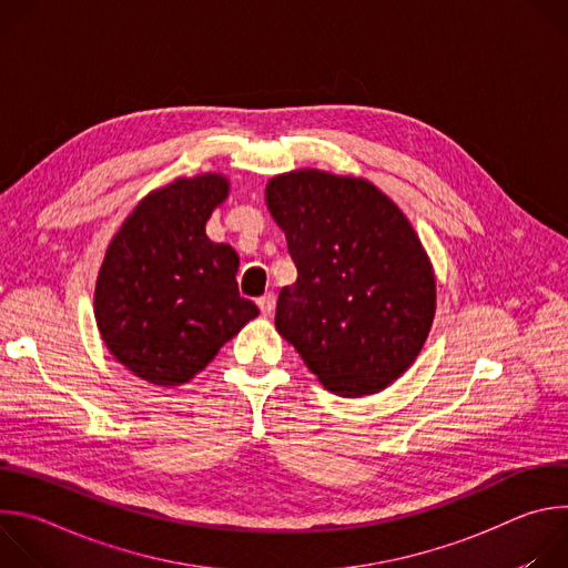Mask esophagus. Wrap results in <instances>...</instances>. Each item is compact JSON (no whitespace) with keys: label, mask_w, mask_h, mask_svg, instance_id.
Returning a JSON list of instances; mask_svg holds the SVG:
<instances>
[{"label":"esophagus","mask_w":568,"mask_h":568,"mask_svg":"<svg viewBox=\"0 0 568 568\" xmlns=\"http://www.w3.org/2000/svg\"><path fill=\"white\" fill-rule=\"evenodd\" d=\"M256 303H258V307H261V312H263V314H272V312H274V307H276V294L267 292V294H263Z\"/></svg>","instance_id":"1"}]
</instances>
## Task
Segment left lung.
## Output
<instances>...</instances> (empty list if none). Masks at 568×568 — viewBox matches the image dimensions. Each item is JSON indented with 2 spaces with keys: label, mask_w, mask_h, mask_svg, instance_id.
<instances>
[{
  "label": "left lung",
  "mask_w": 568,
  "mask_h": 568,
  "mask_svg": "<svg viewBox=\"0 0 568 568\" xmlns=\"http://www.w3.org/2000/svg\"><path fill=\"white\" fill-rule=\"evenodd\" d=\"M296 283L278 294L276 331L342 397L379 393L420 355L436 276L412 222L364 178L298 169L267 182Z\"/></svg>",
  "instance_id": "8db88e82"
}]
</instances>
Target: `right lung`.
<instances>
[{"instance_id":"1","label":"right lung","mask_w":568,"mask_h":568,"mask_svg":"<svg viewBox=\"0 0 568 568\" xmlns=\"http://www.w3.org/2000/svg\"><path fill=\"white\" fill-rule=\"evenodd\" d=\"M229 191L222 173L178 178L150 191L108 245L97 326L112 357L154 386L191 382L258 316L237 292V254L206 235Z\"/></svg>"}]
</instances>
